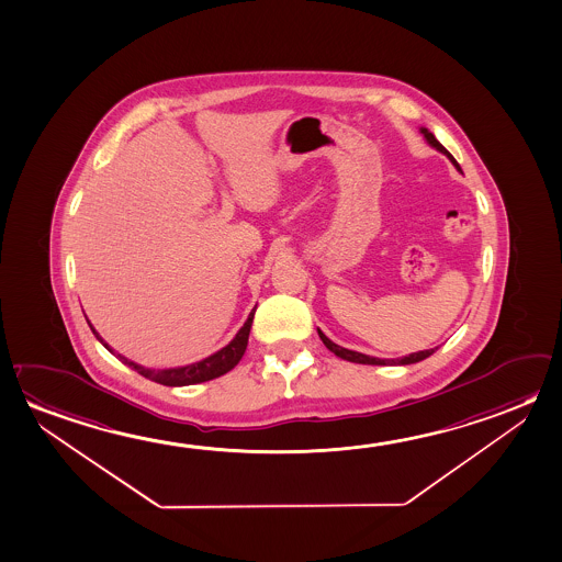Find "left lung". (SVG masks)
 <instances>
[{
  "mask_svg": "<svg viewBox=\"0 0 562 562\" xmlns=\"http://www.w3.org/2000/svg\"><path fill=\"white\" fill-rule=\"evenodd\" d=\"M422 134L426 136V140H428L436 150L443 151L447 158L453 161L457 170H461L453 156H451V154H449L441 144L437 143L436 136L429 133L428 128H422ZM318 336H321L322 341H324V346L330 349L331 353H336V356L341 357V359H346V361H351V363H361V366H412V363H418L422 359H426V357L431 356V353L437 349H426V351L411 353V356L401 357V359H379V357L366 356V353H359V351H351V349L341 348L338 344H334L331 339L326 338L321 330H318Z\"/></svg>",
  "mask_w": 562,
  "mask_h": 562,
  "instance_id": "obj_1",
  "label": "left lung"
}]
</instances>
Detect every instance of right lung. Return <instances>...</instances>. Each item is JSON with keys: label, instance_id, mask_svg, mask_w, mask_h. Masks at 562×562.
<instances>
[{"label": "right lung", "instance_id": "add662e5", "mask_svg": "<svg viewBox=\"0 0 562 562\" xmlns=\"http://www.w3.org/2000/svg\"><path fill=\"white\" fill-rule=\"evenodd\" d=\"M254 314L256 308L250 312L248 321L241 326L240 331L236 334V338L232 339L226 348L216 351L214 356L206 357L199 363L193 366L178 367V369H164V371H154V369H144V367L136 366L133 361H128L126 357L116 356L125 366L133 367L134 371L150 379L154 383L166 384V386H186V384L205 383L211 379H216L221 374L228 373L231 369L238 366L244 351L248 348V338H250L251 322H254ZM93 330V328H91ZM95 338L103 344V339L99 338L98 331L93 330ZM109 349L108 344H103ZM111 351V349H109Z\"/></svg>", "mask_w": 562, "mask_h": 562}]
</instances>
